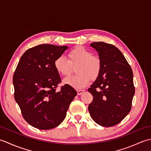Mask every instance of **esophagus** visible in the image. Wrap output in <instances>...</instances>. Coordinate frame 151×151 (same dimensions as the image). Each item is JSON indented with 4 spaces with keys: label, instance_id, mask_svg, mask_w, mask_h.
Listing matches in <instances>:
<instances>
[{
    "label": "esophagus",
    "instance_id": "34e87169",
    "mask_svg": "<svg viewBox=\"0 0 151 151\" xmlns=\"http://www.w3.org/2000/svg\"><path fill=\"white\" fill-rule=\"evenodd\" d=\"M84 91H85L84 90V89H79V90H77V94H78V95H80L82 94Z\"/></svg>",
    "mask_w": 151,
    "mask_h": 151
}]
</instances>
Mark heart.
<instances>
[{
	"mask_svg": "<svg viewBox=\"0 0 151 151\" xmlns=\"http://www.w3.org/2000/svg\"><path fill=\"white\" fill-rule=\"evenodd\" d=\"M68 60L62 56L57 57L54 62V68L60 75L67 76L71 73L73 67L76 65V75L64 80V83L75 89L86 87L91 80L98 78L101 71V60L97 56L83 47H76L70 50Z\"/></svg>",
	"mask_w": 151,
	"mask_h": 151,
	"instance_id": "heart-1",
	"label": "heart"
}]
</instances>
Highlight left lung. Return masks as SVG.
<instances>
[{
	"instance_id": "left-lung-1",
	"label": "left lung",
	"mask_w": 151,
	"mask_h": 151,
	"mask_svg": "<svg viewBox=\"0 0 151 151\" xmlns=\"http://www.w3.org/2000/svg\"><path fill=\"white\" fill-rule=\"evenodd\" d=\"M99 52L102 68L88 91L93 101L88 110L91 118L102 127L116 125L129 113L135 93L133 73L121 51L111 44H90Z\"/></svg>"
}]
</instances>
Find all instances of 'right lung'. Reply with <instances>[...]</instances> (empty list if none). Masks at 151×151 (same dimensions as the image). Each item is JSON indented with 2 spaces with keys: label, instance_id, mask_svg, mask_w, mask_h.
<instances>
[{
  "label": "right lung",
  "instance_id": "add662e5",
  "mask_svg": "<svg viewBox=\"0 0 151 151\" xmlns=\"http://www.w3.org/2000/svg\"><path fill=\"white\" fill-rule=\"evenodd\" d=\"M67 46L41 44L21 56L13 76L14 97L28 123L40 130L54 129L65 118L69 104L77 94L62 82L54 62Z\"/></svg>",
  "mask_w": 151,
  "mask_h": 151
}]
</instances>
